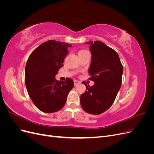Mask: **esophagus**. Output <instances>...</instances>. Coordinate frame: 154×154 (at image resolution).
<instances>
[{
    "label": "esophagus",
    "mask_w": 154,
    "mask_h": 154,
    "mask_svg": "<svg viewBox=\"0 0 154 154\" xmlns=\"http://www.w3.org/2000/svg\"><path fill=\"white\" fill-rule=\"evenodd\" d=\"M74 85L75 86H76V85H78L79 83H80V82H79L78 81H77V80H74Z\"/></svg>",
    "instance_id": "1"
}]
</instances>
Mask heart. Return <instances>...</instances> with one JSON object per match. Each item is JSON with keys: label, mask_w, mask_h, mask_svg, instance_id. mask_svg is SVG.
Returning a JSON list of instances; mask_svg holds the SVG:
<instances>
[{"label": "heart", "mask_w": 154, "mask_h": 154, "mask_svg": "<svg viewBox=\"0 0 154 154\" xmlns=\"http://www.w3.org/2000/svg\"><path fill=\"white\" fill-rule=\"evenodd\" d=\"M85 51V50H82V51H80V52H81V51Z\"/></svg>", "instance_id": "heart-1"}]
</instances>
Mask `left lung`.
<instances>
[{
  "mask_svg": "<svg viewBox=\"0 0 154 154\" xmlns=\"http://www.w3.org/2000/svg\"><path fill=\"white\" fill-rule=\"evenodd\" d=\"M90 44L92 60L88 72L90 80L94 82L90 87L83 82L86 91L81 95L80 103L83 110L99 115L113 104L122 85L123 67L118 54L100 41Z\"/></svg>",
  "mask_w": 154,
  "mask_h": 154,
  "instance_id": "8db88e82",
  "label": "left lung"
}]
</instances>
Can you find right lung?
<instances>
[{
	"instance_id": "obj_1",
	"label": "right lung",
	"mask_w": 154,
	"mask_h": 154,
	"mask_svg": "<svg viewBox=\"0 0 154 154\" xmlns=\"http://www.w3.org/2000/svg\"><path fill=\"white\" fill-rule=\"evenodd\" d=\"M69 44L48 40L40 45L30 54L25 69V83L35 105L42 112L53 113L61 110L66 103L74 82L67 78L58 81L55 76L63 66L68 54Z\"/></svg>"
}]
</instances>
